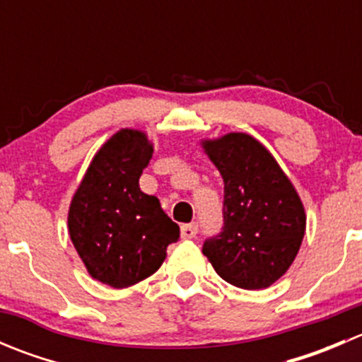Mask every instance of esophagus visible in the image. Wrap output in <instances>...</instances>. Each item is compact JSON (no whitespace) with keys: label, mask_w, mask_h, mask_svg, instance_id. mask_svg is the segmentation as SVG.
Returning <instances> with one entry per match:
<instances>
[{"label":"esophagus","mask_w":362,"mask_h":362,"mask_svg":"<svg viewBox=\"0 0 362 362\" xmlns=\"http://www.w3.org/2000/svg\"><path fill=\"white\" fill-rule=\"evenodd\" d=\"M180 235L184 240H191L198 235V224L196 222H191V224H184L180 228Z\"/></svg>","instance_id":"34e87169"}]
</instances>
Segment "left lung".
Listing matches in <instances>:
<instances>
[{"label":"left lung","instance_id":"left-lung-1","mask_svg":"<svg viewBox=\"0 0 362 362\" xmlns=\"http://www.w3.org/2000/svg\"><path fill=\"white\" fill-rule=\"evenodd\" d=\"M224 180L222 229L203 243L221 279L242 289H266L289 269L301 247L306 215L273 156L245 133L204 141Z\"/></svg>","mask_w":362,"mask_h":362}]
</instances>
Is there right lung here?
<instances>
[{
  "label": "right lung",
  "instance_id": "right-lung-1",
  "mask_svg": "<svg viewBox=\"0 0 362 362\" xmlns=\"http://www.w3.org/2000/svg\"><path fill=\"white\" fill-rule=\"evenodd\" d=\"M141 131L122 129L98 151L69 204V238L90 276L122 289L159 269L180 228L138 180L152 158Z\"/></svg>",
  "mask_w": 362,
  "mask_h": 362
}]
</instances>
